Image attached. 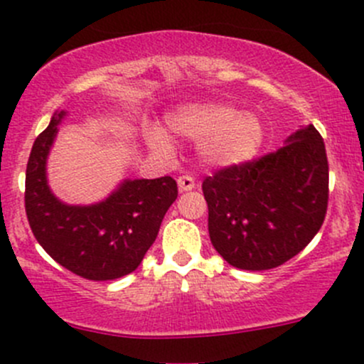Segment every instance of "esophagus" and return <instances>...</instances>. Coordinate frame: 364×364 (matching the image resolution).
<instances>
[{"label":"esophagus","mask_w":364,"mask_h":364,"mask_svg":"<svg viewBox=\"0 0 364 364\" xmlns=\"http://www.w3.org/2000/svg\"><path fill=\"white\" fill-rule=\"evenodd\" d=\"M177 183L181 191H193L194 187H196V182H194V178L191 177V175H181V177L177 178Z\"/></svg>","instance_id":"1"}]
</instances>
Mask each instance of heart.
Wrapping results in <instances>:
<instances>
[{"instance_id":"1","label":"heart","mask_w":364,"mask_h":364,"mask_svg":"<svg viewBox=\"0 0 364 364\" xmlns=\"http://www.w3.org/2000/svg\"><path fill=\"white\" fill-rule=\"evenodd\" d=\"M175 134L200 141V156L215 168H231L252 159L263 144V126L254 114L223 103H196L168 115ZM145 141L159 154L171 152V140L161 127L145 129Z\"/></svg>"}]
</instances>
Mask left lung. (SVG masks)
Instances as JSON below:
<instances>
[{
    "mask_svg": "<svg viewBox=\"0 0 364 364\" xmlns=\"http://www.w3.org/2000/svg\"><path fill=\"white\" fill-rule=\"evenodd\" d=\"M329 168L312 124L259 159L203 181L212 245L240 269H272L301 252L324 223Z\"/></svg>",
    "mask_w": 364,
    "mask_h": 364,
    "instance_id": "1",
    "label": "left lung"
}]
</instances>
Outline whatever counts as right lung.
<instances>
[{
    "label": "right lung",
    "instance_id": "1",
    "mask_svg": "<svg viewBox=\"0 0 364 364\" xmlns=\"http://www.w3.org/2000/svg\"><path fill=\"white\" fill-rule=\"evenodd\" d=\"M66 112H54L38 134L26 168V215L45 252L75 275L114 280L134 272L177 200L171 177L124 181L100 203L66 205L47 183V156Z\"/></svg>",
    "mask_w": 364,
    "mask_h": 364
}]
</instances>
